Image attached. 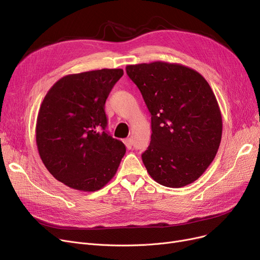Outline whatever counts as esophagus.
Masks as SVG:
<instances>
[{
  "mask_svg": "<svg viewBox=\"0 0 260 260\" xmlns=\"http://www.w3.org/2000/svg\"><path fill=\"white\" fill-rule=\"evenodd\" d=\"M124 145H125V147H126L128 150H131L132 149V146H133V142H132V139L131 138H126V139H124Z\"/></svg>",
  "mask_w": 260,
  "mask_h": 260,
  "instance_id": "34e87169",
  "label": "esophagus"
}]
</instances>
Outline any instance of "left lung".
<instances>
[{
  "label": "left lung",
  "mask_w": 260,
  "mask_h": 260,
  "mask_svg": "<svg viewBox=\"0 0 260 260\" xmlns=\"http://www.w3.org/2000/svg\"><path fill=\"white\" fill-rule=\"evenodd\" d=\"M151 113V142L142 153L149 175L160 185L193 183L214 159L223 122L208 81L187 66L156 61L127 65Z\"/></svg>",
  "instance_id": "obj_1"
}]
</instances>
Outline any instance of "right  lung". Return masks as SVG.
I'll return each mask as SVG.
<instances>
[{"label": "right lung", "mask_w": 260, "mask_h": 260, "mask_svg": "<svg viewBox=\"0 0 260 260\" xmlns=\"http://www.w3.org/2000/svg\"><path fill=\"white\" fill-rule=\"evenodd\" d=\"M103 69L64 76L47 92L36 122V145L48 171L65 185L95 191L114 177L124 143L106 132L105 103L123 76Z\"/></svg>", "instance_id": "right-lung-1"}]
</instances>
